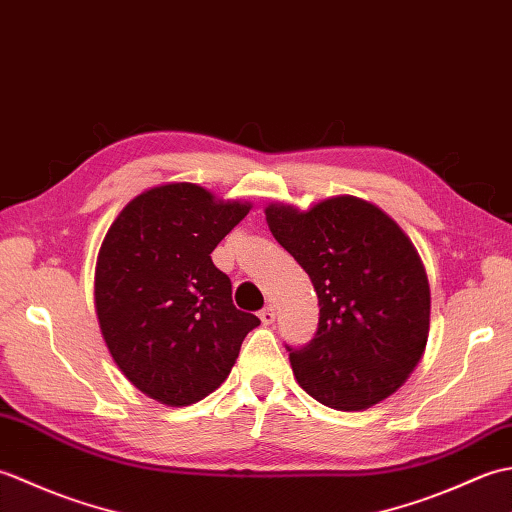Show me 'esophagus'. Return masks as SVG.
I'll return each instance as SVG.
<instances>
[{
	"mask_svg": "<svg viewBox=\"0 0 512 512\" xmlns=\"http://www.w3.org/2000/svg\"><path fill=\"white\" fill-rule=\"evenodd\" d=\"M259 319H262L266 325H270L275 321V308L273 306H266L262 312H259Z\"/></svg>",
	"mask_w": 512,
	"mask_h": 512,
	"instance_id": "1",
	"label": "esophagus"
}]
</instances>
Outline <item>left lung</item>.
Instances as JSON below:
<instances>
[{
  "label": "left lung",
  "instance_id": "obj_1",
  "mask_svg": "<svg viewBox=\"0 0 512 512\" xmlns=\"http://www.w3.org/2000/svg\"><path fill=\"white\" fill-rule=\"evenodd\" d=\"M266 222L319 297L314 339L286 345L297 383L339 411L394 394L429 336V281L409 237L378 206L352 195L310 211L270 204Z\"/></svg>",
  "mask_w": 512,
  "mask_h": 512
}]
</instances>
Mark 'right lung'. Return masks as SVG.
Segmentation results:
<instances>
[{
	"label": "right lung",
	"instance_id": "1",
	"mask_svg": "<svg viewBox=\"0 0 512 512\" xmlns=\"http://www.w3.org/2000/svg\"><path fill=\"white\" fill-rule=\"evenodd\" d=\"M248 209L189 182L162 184L129 202L103 239L94 277L103 339L129 383L158 402L209 396L259 325L235 308L231 279L211 259Z\"/></svg>",
	"mask_w": 512,
	"mask_h": 512
}]
</instances>
